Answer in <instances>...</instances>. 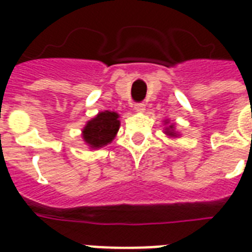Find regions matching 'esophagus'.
<instances>
[{"instance_id": "34e87169", "label": "esophagus", "mask_w": 252, "mask_h": 252, "mask_svg": "<svg viewBox=\"0 0 252 252\" xmlns=\"http://www.w3.org/2000/svg\"><path fill=\"white\" fill-rule=\"evenodd\" d=\"M144 110H145V103H136L134 104V111L136 112H144Z\"/></svg>"}]
</instances>
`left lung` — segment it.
<instances>
[{
    "label": "left lung",
    "mask_w": 252,
    "mask_h": 252,
    "mask_svg": "<svg viewBox=\"0 0 252 252\" xmlns=\"http://www.w3.org/2000/svg\"><path fill=\"white\" fill-rule=\"evenodd\" d=\"M167 134L168 136H175V133L172 132V126H170V128H167Z\"/></svg>",
    "instance_id": "obj_1"
}]
</instances>
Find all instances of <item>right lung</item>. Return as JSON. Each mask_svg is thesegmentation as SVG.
Instances as JSON below:
<instances>
[{"instance_id":"right-lung-1","label":"right lung","mask_w":252,"mask_h":252,"mask_svg":"<svg viewBox=\"0 0 252 252\" xmlns=\"http://www.w3.org/2000/svg\"><path fill=\"white\" fill-rule=\"evenodd\" d=\"M116 112H99L93 120L87 122L84 129V140L91 148H100L114 140L120 122Z\"/></svg>"}]
</instances>
